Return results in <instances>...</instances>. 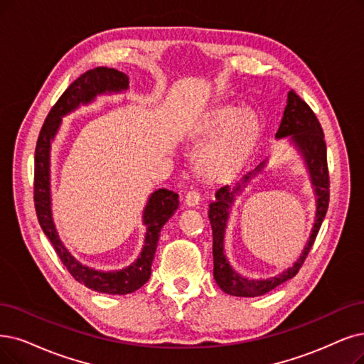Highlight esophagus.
Here are the masks:
<instances>
[{
	"label": "esophagus",
	"mask_w": 364,
	"mask_h": 364,
	"mask_svg": "<svg viewBox=\"0 0 364 364\" xmlns=\"http://www.w3.org/2000/svg\"><path fill=\"white\" fill-rule=\"evenodd\" d=\"M200 203V194L197 191H188L185 194V205L196 208Z\"/></svg>",
	"instance_id": "1"
}]
</instances>
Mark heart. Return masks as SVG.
Segmentation results:
<instances>
[{"label": "heart", "instance_id": "1", "mask_svg": "<svg viewBox=\"0 0 364 364\" xmlns=\"http://www.w3.org/2000/svg\"><path fill=\"white\" fill-rule=\"evenodd\" d=\"M255 128L257 118L251 110L239 112L235 106H218L212 109L203 119L200 133L203 136H213L223 129L225 132L208 149L206 156L209 164L213 167H225L235 161Z\"/></svg>", "mask_w": 364, "mask_h": 364}]
</instances>
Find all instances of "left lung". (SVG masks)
Wrapping results in <instances>:
<instances>
[{
    "label": "left lung",
    "instance_id": "8db88e82",
    "mask_svg": "<svg viewBox=\"0 0 364 364\" xmlns=\"http://www.w3.org/2000/svg\"><path fill=\"white\" fill-rule=\"evenodd\" d=\"M276 139L288 137L304 158V163L311 174V181L316 196V213L314 228L309 240L301 251L300 258L296 263L284 270L282 273L267 279H248L243 278L237 272L232 270L228 259L224 254V236L228 220L230 208L235 201V194L240 191V183L236 186L224 185L215 193V200L209 205V221L213 232V278L224 293L236 297H257L263 296L273 288L284 284L285 281L294 278L300 267L306 259L316 235L321 227L324 216L327 213L330 200V178L327 167V148L324 141V133L319 121L316 119L312 109L291 90L288 92L287 107L284 110L282 121L279 125ZM266 159L261 161L252 171L243 174L242 181L248 182L252 174L261 171L264 167Z\"/></svg>",
    "mask_w": 364,
    "mask_h": 364
}]
</instances>
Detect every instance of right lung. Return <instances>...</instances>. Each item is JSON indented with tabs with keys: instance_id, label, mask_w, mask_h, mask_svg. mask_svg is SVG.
Segmentation results:
<instances>
[{
	"instance_id": "obj_1",
	"label": "right lung",
	"mask_w": 364,
	"mask_h": 364,
	"mask_svg": "<svg viewBox=\"0 0 364 364\" xmlns=\"http://www.w3.org/2000/svg\"><path fill=\"white\" fill-rule=\"evenodd\" d=\"M128 90V76L122 71L107 67L88 70L73 82L65 92L56 101L43 124L34 163V203L41 230L53 245L63 264L77 282L94 291L106 294H129L146 284L151 278V266L156 251L159 231L176 212L179 196L173 191L156 190L151 194L143 210V224L146 225L143 250L132 266L116 272H101L80 264L63 245L58 236L50 209V143L55 139L63 116L76 110L80 105H88L98 95L106 92H121Z\"/></svg>"
}]
</instances>
